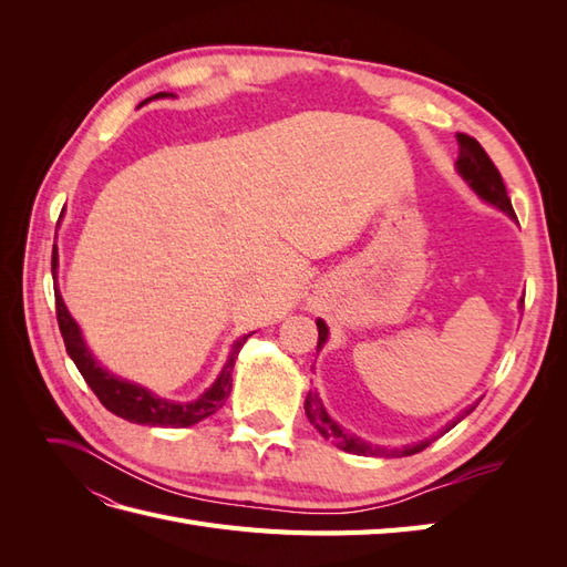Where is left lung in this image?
<instances>
[{"label":"left lung","mask_w":567,"mask_h":567,"mask_svg":"<svg viewBox=\"0 0 567 567\" xmlns=\"http://www.w3.org/2000/svg\"><path fill=\"white\" fill-rule=\"evenodd\" d=\"M458 140V158H456V169L458 175L468 182V186L473 188V192L487 200L489 205H494V208H499L502 213H506L511 219H516V213H513V205H511V198L506 194V186H504V179L499 175V169H496V165L492 163V158L485 153V148L480 146L473 136L468 134H456ZM317 329H319V342H317V350L323 348L326 338H329V329H326V323L321 319H317ZM475 406L466 409L463 414L452 421L447 427H444L442 433H447L450 427H454L463 416H468L471 411ZM305 414L307 419H310V423L317 427V431L326 437L331 440L336 447H340L342 452H350V454H357V456H411V454H419L423 452L427 444H431L435 437L431 440H423V442H416V444H406V447L402 450H385V447H373V444L359 440L357 435H350L348 431H342V427L326 414V409L319 400L317 392H307V400H305ZM440 433V435H442Z\"/></svg>","instance_id":"8db88e82"}]
</instances>
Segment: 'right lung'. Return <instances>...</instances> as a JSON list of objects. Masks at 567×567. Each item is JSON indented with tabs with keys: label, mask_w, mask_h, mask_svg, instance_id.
<instances>
[{
	"label": "right lung",
	"mask_w": 567,
	"mask_h": 567,
	"mask_svg": "<svg viewBox=\"0 0 567 567\" xmlns=\"http://www.w3.org/2000/svg\"><path fill=\"white\" fill-rule=\"evenodd\" d=\"M163 96H175V94L158 92L151 99H163ZM151 99H146V101H151ZM56 269H59V252L54 246V252H51V274H54V277H56ZM54 298H56V319H59V329H61V336L65 342V350H68V354H71L78 371L82 373V379L87 381V385L94 390L99 402L104 404L111 414L125 419L130 423H142V425L186 427V425H194L203 419L213 416L215 411L221 409V404L227 402L229 392H231L234 362L250 333L234 342L225 369H221L217 381L208 390H205L198 400L173 402V400L158 398V394H153L151 390H146L142 385L130 383L125 379H117V375H113L111 371L101 367L94 359V354L90 352L87 342H84L80 326L75 323L71 312H68V307L59 293V284L54 286Z\"/></svg>",
	"instance_id": "right-lung-1"
}]
</instances>
